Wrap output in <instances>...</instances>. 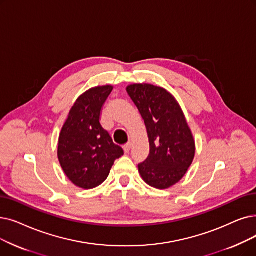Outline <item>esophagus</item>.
Segmentation results:
<instances>
[{
    "label": "esophagus",
    "instance_id": "34e87169",
    "mask_svg": "<svg viewBox=\"0 0 256 256\" xmlns=\"http://www.w3.org/2000/svg\"><path fill=\"white\" fill-rule=\"evenodd\" d=\"M124 150L126 154H128V152H130V143L126 144V146H124Z\"/></svg>",
    "mask_w": 256,
    "mask_h": 256
}]
</instances>
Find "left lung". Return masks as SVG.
<instances>
[{
	"label": "left lung",
	"mask_w": 256,
	"mask_h": 256,
	"mask_svg": "<svg viewBox=\"0 0 256 256\" xmlns=\"http://www.w3.org/2000/svg\"><path fill=\"white\" fill-rule=\"evenodd\" d=\"M126 92L146 124L150 154L138 165L146 184L166 190L187 172L196 154V142L183 110L174 95L150 84H132Z\"/></svg>",
	"instance_id": "1"
}]
</instances>
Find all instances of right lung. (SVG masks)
<instances>
[{"mask_svg":"<svg viewBox=\"0 0 256 256\" xmlns=\"http://www.w3.org/2000/svg\"><path fill=\"white\" fill-rule=\"evenodd\" d=\"M113 86L82 93L66 117L58 138V158L66 178L77 187L92 190L104 183L124 150L114 144L100 122L102 108Z\"/></svg>","mask_w":256,"mask_h":256,"instance_id":"add662e5","label":"right lung"}]
</instances>
